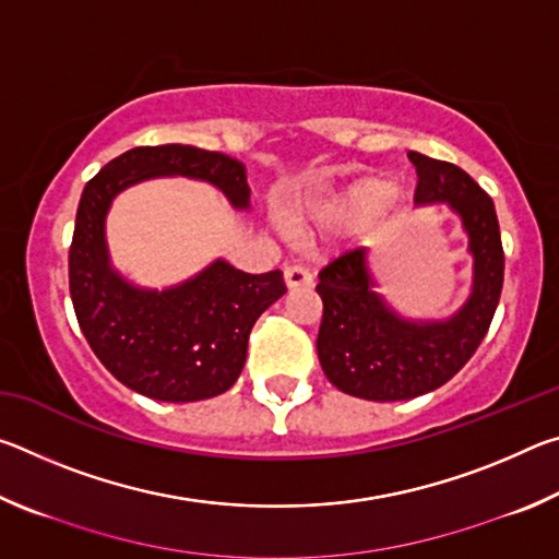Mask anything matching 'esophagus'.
Listing matches in <instances>:
<instances>
[{
  "instance_id": "obj_1",
  "label": "esophagus",
  "mask_w": 559,
  "mask_h": 559,
  "mask_svg": "<svg viewBox=\"0 0 559 559\" xmlns=\"http://www.w3.org/2000/svg\"><path fill=\"white\" fill-rule=\"evenodd\" d=\"M310 283H313V276H310V271L306 266H300V263H288L286 266V286L288 288L310 286Z\"/></svg>"
}]
</instances>
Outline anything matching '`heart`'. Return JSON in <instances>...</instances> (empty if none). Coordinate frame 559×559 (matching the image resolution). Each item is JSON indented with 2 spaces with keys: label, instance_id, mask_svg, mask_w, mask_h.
<instances>
[{
  "label": "heart",
  "instance_id": "b5f03b06",
  "mask_svg": "<svg viewBox=\"0 0 559 559\" xmlns=\"http://www.w3.org/2000/svg\"><path fill=\"white\" fill-rule=\"evenodd\" d=\"M386 192H390V189H386V185L380 182V179H362V182L347 187L343 194L333 197V200L308 206L302 216H298V222L345 224L362 219V216L374 212L377 206L384 202Z\"/></svg>",
  "mask_w": 559,
  "mask_h": 559
}]
</instances>
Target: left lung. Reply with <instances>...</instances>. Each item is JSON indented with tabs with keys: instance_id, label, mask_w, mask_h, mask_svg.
<instances>
[{
	"instance_id": "1",
	"label": "left lung",
	"mask_w": 559,
	"mask_h": 559,
	"mask_svg": "<svg viewBox=\"0 0 559 559\" xmlns=\"http://www.w3.org/2000/svg\"><path fill=\"white\" fill-rule=\"evenodd\" d=\"M409 159L419 175L414 202H447L463 219L473 253V293L447 323H409L372 290L362 246L320 269V365L340 392L370 402L414 400L447 384L486 337L503 290L506 257L493 200L456 165L419 153H409Z\"/></svg>"
}]
</instances>
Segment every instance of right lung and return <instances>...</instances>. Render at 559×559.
<instances>
[{
    "label": "right lung",
    "mask_w": 559,
    "mask_h": 559,
    "mask_svg": "<svg viewBox=\"0 0 559 559\" xmlns=\"http://www.w3.org/2000/svg\"><path fill=\"white\" fill-rule=\"evenodd\" d=\"M159 175L206 179L234 206H249L239 159L192 145L132 147L88 179L69 251L79 325L106 370L159 402H200L229 390L246 362L251 328L286 293L283 273H243L216 261L169 290H140L108 263L106 212L120 189Z\"/></svg>",
    "instance_id": "add662e5"
}]
</instances>
